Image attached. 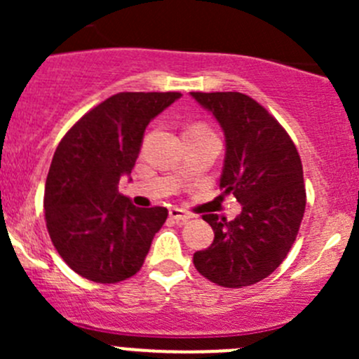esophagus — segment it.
<instances>
[{"mask_svg": "<svg viewBox=\"0 0 359 359\" xmlns=\"http://www.w3.org/2000/svg\"><path fill=\"white\" fill-rule=\"evenodd\" d=\"M168 215H170V219L179 220V222H186V220H189L191 217H193L189 212H186V210H182V208H177V206L170 208Z\"/></svg>", "mask_w": 359, "mask_h": 359, "instance_id": "34e87169", "label": "esophagus"}]
</instances>
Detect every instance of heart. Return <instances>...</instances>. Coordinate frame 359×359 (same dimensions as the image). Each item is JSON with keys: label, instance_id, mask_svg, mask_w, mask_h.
Wrapping results in <instances>:
<instances>
[{"label": "heart", "instance_id": "1", "mask_svg": "<svg viewBox=\"0 0 359 359\" xmlns=\"http://www.w3.org/2000/svg\"><path fill=\"white\" fill-rule=\"evenodd\" d=\"M206 126H203V125H193V126H189V128L187 130H205Z\"/></svg>", "mask_w": 359, "mask_h": 359}]
</instances>
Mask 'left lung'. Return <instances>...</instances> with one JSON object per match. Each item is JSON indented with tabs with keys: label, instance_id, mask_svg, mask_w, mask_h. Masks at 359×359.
<instances>
[{
	"label": "left lung",
	"instance_id": "8db88e82",
	"mask_svg": "<svg viewBox=\"0 0 359 359\" xmlns=\"http://www.w3.org/2000/svg\"><path fill=\"white\" fill-rule=\"evenodd\" d=\"M191 97L222 128L220 189L241 203L234 220L203 215L215 238L194 253V267L220 287H250L276 271L295 241L306 210L302 163L290 135L252 97L240 92H191Z\"/></svg>",
	"mask_w": 359,
	"mask_h": 359
}]
</instances>
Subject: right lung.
Segmentation results:
<instances>
[{
  "label": "right lung",
  "mask_w": 359,
  "mask_h": 359,
  "mask_svg": "<svg viewBox=\"0 0 359 359\" xmlns=\"http://www.w3.org/2000/svg\"><path fill=\"white\" fill-rule=\"evenodd\" d=\"M180 97L116 93L60 140L46 177L45 219L53 247L79 276L118 283L142 267L168 210L139 208L118 193V184L132 173L151 119Z\"/></svg>",
  "instance_id": "right-lung-1"
}]
</instances>
